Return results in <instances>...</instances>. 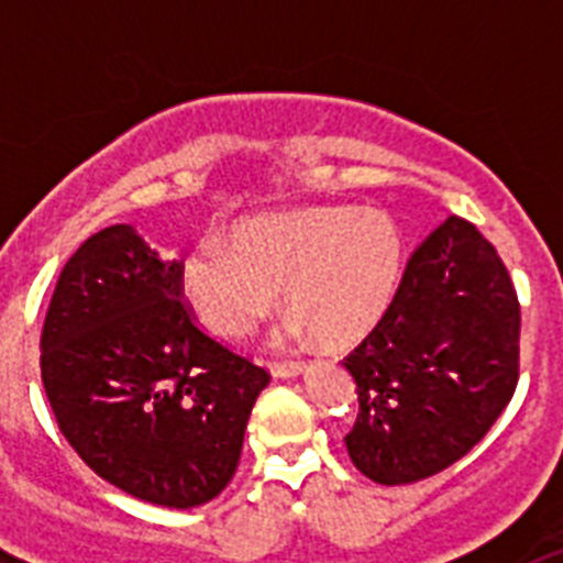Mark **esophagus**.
I'll list each match as a JSON object with an SVG mask.
<instances>
[{
	"label": "esophagus",
	"mask_w": 563,
	"mask_h": 563,
	"mask_svg": "<svg viewBox=\"0 0 563 563\" xmlns=\"http://www.w3.org/2000/svg\"><path fill=\"white\" fill-rule=\"evenodd\" d=\"M305 372V363L298 361H285V363H271V375L273 377H282V380H287V377H298Z\"/></svg>",
	"instance_id": "1"
}]
</instances>
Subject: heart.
I'll list each match as a JSON object with an SVG mask.
<instances>
[{
  "instance_id": "1",
  "label": "heart",
  "mask_w": 563,
  "mask_h": 563,
  "mask_svg": "<svg viewBox=\"0 0 563 563\" xmlns=\"http://www.w3.org/2000/svg\"><path fill=\"white\" fill-rule=\"evenodd\" d=\"M402 233L380 208L321 206L247 220L231 247L202 242L183 265V298L197 324L239 341L278 307L285 287L292 332L327 346L369 335L402 273Z\"/></svg>"
}]
</instances>
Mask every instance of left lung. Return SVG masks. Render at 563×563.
I'll list each match as a JSON object with an SVG mask.
<instances>
[{
	"instance_id": "8db88e82",
	"label": "left lung",
	"mask_w": 563,
	"mask_h": 563,
	"mask_svg": "<svg viewBox=\"0 0 563 563\" xmlns=\"http://www.w3.org/2000/svg\"><path fill=\"white\" fill-rule=\"evenodd\" d=\"M519 298L496 247L449 217L411 253L389 310L343 366L355 377L350 460L377 485L454 465L519 383Z\"/></svg>"
}]
</instances>
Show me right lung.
Here are the masks:
<instances>
[{
    "instance_id": "1",
    "label": "right lung",
    "mask_w": 563,
    "mask_h": 563,
    "mask_svg": "<svg viewBox=\"0 0 563 563\" xmlns=\"http://www.w3.org/2000/svg\"><path fill=\"white\" fill-rule=\"evenodd\" d=\"M183 262L132 225L78 247L42 330V383L58 429L109 485L152 505H206L233 479L262 366L197 330Z\"/></svg>"
}]
</instances>
